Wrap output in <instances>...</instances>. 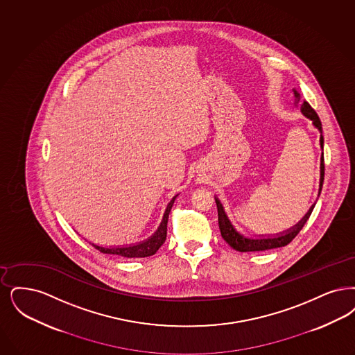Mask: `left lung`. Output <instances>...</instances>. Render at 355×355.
<instances>
[{"instance_id":"8db88e82","label":"left lung","mask_w":355,"mask_h":355,"mask_svg":"<svg viewBox=\"0 0 355 355\" xmlns=\"http://www.w3.org/2000/svg\"><path fill=\"white\" fill-rule=\"evenodd\" d=\"M293 94H295V105L298 107L300 94H298L295 88H293ZM300 111L306 119H309L312 121L314 128L318 129V132H320V145H321V149H324L322 125H321L318 114H315V111L313 110L312 107L309 105V103H306V101L300 104ZM324 174H325V165H324V153H322V156H321V165H320L318 197H320L321 190H322ZM215 202H216V207H218V223H219V230H220L222 238L227 241L230 247H232L234 250H236L239 252L266 251V250H272V248H279V247L286 245L288 243H291V241L296 238V235L301 231V228L304 227V225L309 219L313 209L315 206V203L312 205V207L308 210V213L304 215V218L298 222L297 225H295L293 227H291L289 230H286V231L275 234V235H260L259 238H250V236H245L244 234H241L236 228L234 227V225L228 219L227 214L225 211V207H223L222 202L219 200L218 197H215Z\"/></svg>"}]
</instances>
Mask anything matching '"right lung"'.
I'll list each match as a JSON object with an SVG mask.
<instances>
[{"label":"right lung","instance_id":"right-lung-1","mask_svg":"<svg viewBox=\"0 0 355 355\" xmlns=\"http://www.w3.org/2000/svg\"><path fill=\"white\" fill-rule=\"evenodd\" d=\"M177 197H178V194L174 196L171 202L168 203L159 226L155 231V234H152V236H149L146 241H142L136 244H129V245H120V247H103V245L91 243V241L89 243L96 250H99L100 252L108 254V255L123 256V257H148V256L155 255L158 251V248L166 241L169 213H171V206Z\"/></svg>","mask_w":355,"mask_h":355}]
</instances>
